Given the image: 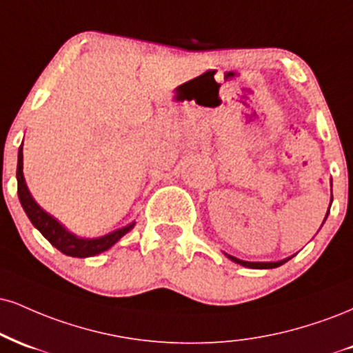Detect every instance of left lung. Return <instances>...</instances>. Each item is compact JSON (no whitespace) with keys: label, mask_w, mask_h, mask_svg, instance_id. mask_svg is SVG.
Listing matches in <instances>:
<instances>
[{"label":"left lung","mask_w":353,"mask_h":353,"mask_svg":"<svg viewBox=\"0 0 353 353\" xmlns=\"http://www.w3.org/2000/svg\"><path fill=\"white\" fill-rule=\"evenodd\" d=\"M330 188H332V181H330ZM330 203H332V197H330ZM329 210H330V205H329V209H327L325 219H327V215H329ZM325 219H324V222H325ZM324 222H322V225H324ZM322 225H321V227H322ZM223 254L228 258V260L235 261L236 265H241V266H245V268H253V270L278 268V266L284 265V263H286L288 260H291V258L294 256V254H292V256H288V258H284V260H279V261H245V260H239V258L232 256V254H228V253H223Z\"/></svg>","instance_id":"left-lung-1"}]
</instances>
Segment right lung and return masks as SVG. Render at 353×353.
<instances>
[{
	"label": "right lung",
	"instance_id": "right-lung-1",
	"mask_svg": "<svg viewBox=\"0 0 353 353\" xmlns=\"http://www.w3.org/2000/svg\"><path fill=\"white\" fill-rule=\"evenodd\" d=\"M16 179H18L19 202L21 205H23L24 212H26L29 220H31V223L42 233V235H44V239L49 240L50 245L55 246L59 252L67 254V256L88 258L107 252L108 248H112L121 236H125L136 225L133 220V222L125 225V227L117 228V230L110 232L107 235L97 236V239H83V236H79L75 235V233L67 230L57 219H54L52 215L42 209L39 203L34 201L31 192H29L26 179H24L23 174V144L19 146L18 152Z\"/></svg>",
	"mask_w": 353,
	"mask_h": 353
}]
</instances>
